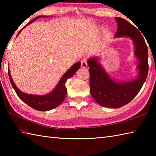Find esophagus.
Segmentation results:
<instances>
[{"label": "esophagus", "instance_id": "1", "mask_svg": "<svg viewBox=\"0 0 156 156\" xmlns=\"http://www.w3.org/2000/svg\"><path fill=\"white\" fill-rule=\"evenodd\" d=\"M87 59L84 58L82 59L81 61V66L82 68H87Z\"/></svg>", "mask_w": 156, "mask_h": 156}]
</instances>
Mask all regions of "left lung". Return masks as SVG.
I'll return each instance as SVG.
<instances>
[{
	"instance_id": "obj_1",
	"label": "left lung",
	"mask_w": 156,
	"mask_h": 156,
	"mask_svg": "<svg viewBox=\"0 0 156 156\" xmlns=\"http://www.w3.org/2000/svg\"><path fill=\"white\" fill-rule=\"evenodd\" d=\"M115 19L118 24L115 37L127 36L133 40L135 54L140 61L138 78L131 82H116L109 77L95 58L88 60L92 97L101 106L113 108L121 107L133 100L146 80L149 69L147 46L140 31L124 19Z\"/></svg>"
}]
</instances>
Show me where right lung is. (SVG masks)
Returning a JSON list of instances; mask_svg holds the SVG:
<instances>
[{
  "label": "right lung",
  "mask_w": 156,
  "mask_h": 156,
  "mask_svg": "<svg viewBox=\"0 0 156 156\" xmlns=\"http://www.w3.org/2000/svg\"><path fill=\"white\" fill-rule=\"evenodd\" d=\"M39 17H40V16L35 17V19H33L32 21L29 22L24 27H25L26 26L33 23ZM22 29L19 31L17 35L20 34V32H21ZM80 62H79L73 65L72 67L69 68V70L68 72H66L64 75L62 76V78H61V80H59L58 86L54 89V90L52 91L51 93L44 96L31 95L23 93V92L20 91L19 89L16 88L15 84H14V82L12 80L9 70L8 71V74L10 82H11L12 87L14 88V90L16 92V93L17 94L18 97L21 98L23 102L28 105L29 107L35 109V110H37L39 111H45L51 110V109L58 107L59 105H60L62 103L66 98V94H67V89H66V82L68 78L72 77V76L74 75L76 71L80 68Z\"/></svg>",
  "instance_id": "1"
}]
</instances>
